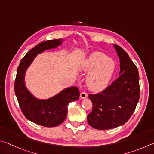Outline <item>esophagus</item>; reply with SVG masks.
Returning <instances> with one entry per match:
<instances>
[{"label":"esophagus","instance_id":"obj_1","mask_svg":"<svg viewBox=\"0 0 154 154\" xmlns=\"http://www.w3.org/2000/svg\"><path fill=\"white\" fill-rule=\"evenodd\" d=\"M87 96H88L87 93H86V92H85V91H83V92H82L81 93H80V97H81L82 99L87 98Z\"/></svg>","mask_w":154,"mask_h":154}]
</instances>
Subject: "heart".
I'll return each instance as SVG.
<instances>
[{"mask_svg": "<svg viewBox=\"0 0 154 154\" xmlns=\"http://www.w3.org/2000/svg\"><path fill=\"white\" fill-rule=\"evenodd\" d=\"M115 63L105 54L94 53L88 57L83 65L85 70H93L87 78L88 87L93 89H101L108 84L115 70Z\"/></svg>", "mask_w": 154, "mask_h": 154, "instance_id": "b5f03b06", "label": "heart"}]
</instances>
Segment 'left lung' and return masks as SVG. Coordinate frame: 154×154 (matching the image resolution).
Segmentation results:
<instances>
[{
  "label": "left lung",
  "mask_w": 154,
  "mask_h": 154,
  "mask_svg": "<svg viewBox=\"0 0 154 154\" xmlns=\"http://www.w3.org/2000/svg\"><path fill=\"white\" fill-rule=\"evenodd\" d=\"M114 47L120 58V76L101 92L88 95L93 109L87 116V121L98 130L125 124L135 110L140 97L138 69L122 47L117 45Z\"/></svg>",
  "instance_id": "left-lung-1"
}]
</instances>
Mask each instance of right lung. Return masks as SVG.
I'll list each match as a JSON object with an SVG mask.
<instances>
[{"label":"right lung","instance_id":"right-lung-1","mask_svg":"<svg viewBox=\"0 0 154 154\" xmlns=\"http://www.w3.org/2000/svg\"><path fill=\"white\" fill-rule=\"evenodd\" d=\"M61 42V38L46 40L32 48L21 60L15 80V93L23 115L28 120L46 127H54L63 122L67 114V105L79 99V89L76 87H69L53 97L40 100L27 90L24 75L38 54L58 47Z\"/></svg>","mask_w":154,"mask_h":154}]
</instances>
